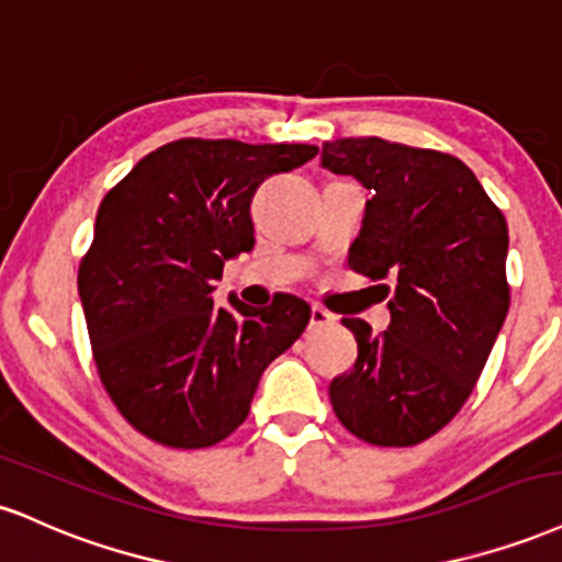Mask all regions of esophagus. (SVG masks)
I'll return each instance as SVG.
<instances>
[{
	"instance_id": "obj_1",
	"label": "esophagus",
	"mask_w": 562,
	"mask_h": 562,
	"mask_svg": "<svg viewBox=\"0 0 562 562\" xmlns=\"http://www.w3.org/2000/svg\"><path fill=\"white\" fill-rule=\"evenodd\" d=\"M336 318L331 313H328L326 307H321V305H313L310 307V326L313 328H321V326H328V323H334Z\"/></svg>"
}]
</instances>
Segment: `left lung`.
I'll use <instances>...</instances> for the list:
<instances>
[{
    "mask_svg": "<svg viewBox=\"0 0 562 562\" xmlns=\"http://www.w3.org/2000/svg\"><path fill=\"white\" fill-rule=\"evenodd\" d=\"M323 168L371 191L349 268L384 286L392 323L360 318L352 371L328 386L336 418L379 447H413L471 397L510 307L507 223L473 170L445 151L379 136L323 144Z\"/></svg>",
    "mask_w": 562,
    "mask_h": 562,
    "instance_id": "8db88e82",
    "label": "left lung"
}]
</instances>
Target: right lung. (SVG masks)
<instances>
[{
	"label": "right lung",
	"instance_id": "1",
	"mask_svg": "<svg viewBox=\"0 0 562 562\" xmlns=\"http://www.w3.org/2000/svg\"><path fill=\"white\" fill-rule=\"evenodd\" d=\"M315 155L313 144L178 138L99 204L78 268L91 352L117 411L157 445L202 450L234 434L262 371L305 331L300 296L215 307L213 283L255 247L257 187Z\"/></svg>",
	"mask_w": 562,
	"mask_h": 562
}]
</instances>
